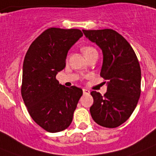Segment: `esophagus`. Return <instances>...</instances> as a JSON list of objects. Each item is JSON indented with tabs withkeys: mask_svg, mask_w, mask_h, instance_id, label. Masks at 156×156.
Here are the masks:
<instances>
[{
	"mask_svg": "<svg viewBox=\"0 0 156 156\" xmlns=\"http://www.w3.org/2000/svg\"><path fill=\"white\" fill-rule=\"evenodd\" d=\"M83 91L84 95H89V94H90V90H87V89H83Z\"/></svg>",
	"mask_w": 156,
	"mask_h": 156,
	"instance_id": "1",
	"label": "esophagus"
}]
</instances>
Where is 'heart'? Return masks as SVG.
Returning <instances> with one entry per match:
<instances>
[{"instance_id": "1", "label": "heart", "mask_w": 156, "mask_h": 156, "mask_svg": "<svg viewBox=\"0 0 156 156\" xmlns=\"http://www.w3.org/2000/svg\"><path fill=\"white\" fill-rule=\"evenodd\" d=\"M82 52L84 54V56H87L88 55H90V53L97 52V51H96V49H95V48L91 47V46H85V47L82 48Z\"/></svg>"}]
</instances>
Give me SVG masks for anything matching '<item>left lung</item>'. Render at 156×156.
I'll use <instances>...</instances> for the list:
<instances>
[{
	"label": "left lung",
	"mask_w": 156,
	"mask_h": 156,
	"mask_svg": "<svg viewBox=\"0 0 156 156\" xmlns=\"http://www.w3.org/2000/svg\"><path fill=\"white\" fill-rule=\"evenodd\" d=\"M86 37L103 52L100 76L107 80V92L93 90V120L106 128H116L126 122L134 111L141 94V69L128 41L116 30H83ZM106 83V82H105Z\"/></svg>",
	"instance_id": "left-lung-1"
}]
</instances>
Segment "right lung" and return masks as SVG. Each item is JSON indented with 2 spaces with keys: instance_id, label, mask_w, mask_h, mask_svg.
Segmentation results:
<instances>
[{
  "instance_id": "add662e5",
  "label": "right lung",
  "mask_w": 156,
  "mask_h": 156,
  "mask_svg": "<svg viewBox=\"0 0 156 156\" xmlns=\"http://www.w3.org/2000/svg\"><path fill=\"white\" fill-rule=\"evenodd\" d=\"M82 36L78 29L48 28L33 41L24 58L23 101L35 123L50 133L68 128L83 95L81 88L66 87L56 78L66 67L68 51Z\"/></svg>"
}]
</instances>
